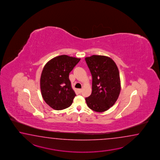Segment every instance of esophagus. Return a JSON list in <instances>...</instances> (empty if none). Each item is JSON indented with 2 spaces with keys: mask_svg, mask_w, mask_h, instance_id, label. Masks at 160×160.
<instances>
[{
  "mask_svg": "<svg viewBox=\"0 0 160 160\" xmlns=\"http://www.w3.org/2000/svg\"><path fill=\"white\" fill-rule=\"evenodd\" d=\"M77 91L78 92V93H81L82 92V89H81V88H79V89L77 90Z\"/></svg>",
  "mask_w": 160,
  "mask_h": 160,
  "instance_id": "esophagus-1",
  "label": "esophagus"
}]
</instances>
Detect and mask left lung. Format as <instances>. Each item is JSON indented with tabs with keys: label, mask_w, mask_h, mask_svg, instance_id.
<instances>
[{
	"label": "left lung",
	"mask_w": 160,
	"mask_h": 160,
	"mask_svg": "<svg viewBox=\"0 0 160 160\" xmlns=\"http://www.w3.org/2000/svg\"><path fill=\"white\" fill-rule=\"evenodd\" d=\"M92 75V92L86 98L90 109L103 112L114 105L121 92L119 71L112 58L93 55L85 58Z\"/></svg>",
	"instance_id": "8db88e82"
}]
</instances>
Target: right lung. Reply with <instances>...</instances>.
Here are the masks:
<instances>
[{
    "label": "right lung",
    "mask_w": 160,
    "mask_h": 160,
    "mask_svg": "<svg viewBox=\"0 0 160 160\" xmlns=\"http://www.w3.org/2000/svg\"><path fill=\"white\" fill-rule=\"evenodd\" d=\"M80 58L62 55L52 58L45 65L41 74V93L51 108L61 110L70 106L75 97L69 73Z\"/></svg>",
    "instance_id": "right-lung-1"
}]
</instances>
